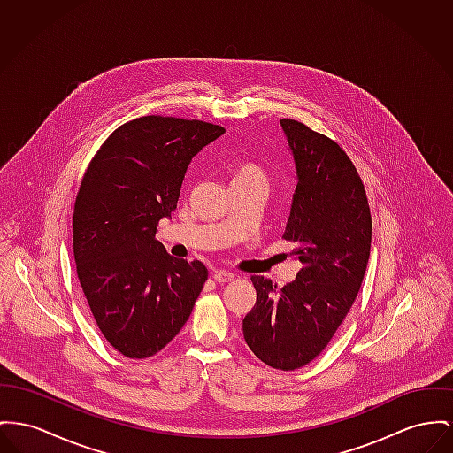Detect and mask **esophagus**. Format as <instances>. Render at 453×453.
I'll list each match as a JSON object with an SVG mask.
<instances>
[{"label": "esophagus", "instance_id": "obj_1", "mask_svg": "<svg viewBox=\"0 0 453 453\" xmlns=\"http://www.w3.org/2000/svg\"><path fill=\"white\" fill-rule=\"evenodd\" d=\"M212 278L218 283H226V281L234 280V273L225 272V270H214L212 272Z\"/></svg>", "mask_w": 453, "mask_h": 453}]
</instances>
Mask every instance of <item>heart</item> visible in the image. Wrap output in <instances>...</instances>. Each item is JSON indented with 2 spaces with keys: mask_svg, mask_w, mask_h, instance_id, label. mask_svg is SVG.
<instances>
[{
  "mask_svg": "<svg viewBox=\"0 0 453 453\" xmlns=\"http://www.w3.org/2000/svg\"><path fill=\"white\" fill-rule=\"evenodd\" d=\"M228 180L234 190L239 188H259L261 192L268 187V175L265 168L254 161H237L228 170Z\"/></svg>",
  "mask_w": 453,
  "mask_h": 453,
  "instance_id": "obj_1",
  "label": "heart"
}]
</instances>
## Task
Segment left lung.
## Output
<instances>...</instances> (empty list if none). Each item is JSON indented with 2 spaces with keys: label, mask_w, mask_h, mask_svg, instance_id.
<instances>
[{
  "label": "left lung",
  "mask_w": 453,
  "mask_h": 453,
  "mask_svg": "<svg viewBox=\"0 0 453 453\" xmlns=\"http://www.w3.org/2000/svg\"><path fill=\"white\" fill-rule=\"evenodd\" d=\"M280 125L296 163L297 187L283 234L302 263L278 288L252 276L256 303L242 321L257 359L292 371L321 354L359 294L371 250V212L361 177L345 151L297 120Z\"/></svg>",
  "instance_id": "obj_1"
}]
</instances>
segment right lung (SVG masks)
Wrapping results in <instances>:
<instances>
[{"label": "right lung", "instance_id": "right-lung-1", "mask_svg": "<svg viewBox=\"0 0 453 453\" xmlns=\"http://www.w3.org/2000/svg\"><path fill=\"white\" fill-rule=\"evenodd\" d=\"M223 134L206 121L142 117L117 128L88 166L73 210L77 274L97 328L125 357L166 347L208 280L201 261L170 256L154 237L192 157Z\"/></svg>", "mask_w": 453, "mask_h": 453}]
</instances>
